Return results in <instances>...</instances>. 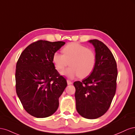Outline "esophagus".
<instances>
[{
  "label": "esophagus",
  "instance_id": "34e87169",
  "mask_svg": "<svg viewBox=\"0 0 135 135\" xmlns=\"http://www.w3.org/2000/svg\"><path fill=\"white\" fill-rule=\"evenodd\" d=\"M67 83H68V85H70V84H73V82L69 80H67Z\"/></svg>",
  "mask_w": 135,
  "mask_h": 135
}]
</instances>
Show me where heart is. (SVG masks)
Here are the masks:
<instances>
[{
	"instance_id": "obj_1",
	"label": "heart",
	"mask_w": 135,
	"mask_h": 135,
	"mask_svg": "<svg viewBox=\"0 0 135 135\" xmlns=\"http://www.w3.org/2000/svg\"><path fill=\"white\" fill-rule=\"evenodd\" d=\"M64 54L55 52L52 61L57 69L63 70L70 62V67L61 71V74L73 79L80 76L85 78L90 75L96 66L95 55L89 49L76 43L67 44L62 50Z\"/></svg>"
}]
</instances>
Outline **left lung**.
Segmentation results:
<instances>
[{
    "label": "left lung",
    "mask_w": 135,
    "mask_h": 135,
    "mask_svg": "<svg viewBox=\"0 0 135 135\" xmlns=\"http://www.w3.org/2000/svg\"><path fill=\"white\" fill-rule=\"evenodd\" d=\"M88 42L95 50L96 66L82 81L74 83L76 109L81 116L96 119L108 111L115 94L118 75L117 63L108 47L99 40Z\"/></svg>",
    "instance_id": "8db88e82"
}]
</instances>
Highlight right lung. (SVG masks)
<instances>
[{"instance_id": "add662e5", "label": "right lung", "mask_w": 135, "mask_h": 135, "mask_svg": "<svg viewBox=\"0 0 135 135\" xmlns=\"http://www.w3.org/2000/svg\"><path fill=\"white\" fill-rule=\"evenodd\" d=\"M65 44L38 40L28 46L17 61L16 93L23 108L34 117L51 116L59 108L67 81L55 69L52 57Z\"/></svg>"}]
</instances>
